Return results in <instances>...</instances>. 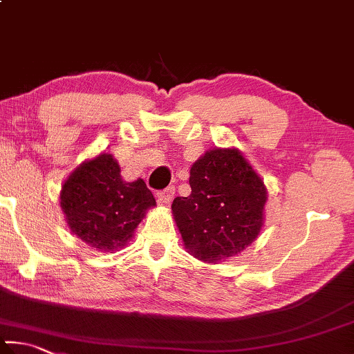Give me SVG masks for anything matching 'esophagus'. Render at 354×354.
I'll return each instance as SVG.
<instances>
[{
  "label": "esophagus",
  "instance_id": "1",
  "mask_svg": "<svg viewBox=\"0 0 354 354\" xmlns=\"http://www.w3.org/2000/svg\"><path fill=\"white\" fill-rule=\"evenodd\" d=\"M173 196H175V189H173V187H167L164 190L158 192L159 204H170Z\"/></svg>",
  "mask_w": 354,
  "mask_h": 354
}]
</instances>
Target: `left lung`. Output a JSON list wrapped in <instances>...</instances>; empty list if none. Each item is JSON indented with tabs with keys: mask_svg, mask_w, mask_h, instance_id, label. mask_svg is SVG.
I'll list each match as a JSON object with an SVG mask.
<instances>
[{
	"mask_svg": "<svg viewBox=\"0 0 354 354\" xmlns=\"http://www.w3.org/2000/svg\"><path fill=\"white\" fill-rule=\"evenodd\" d=\"M189 183L192 194L173 199L171 212L190 255L216 265L257 240L268 190L239 149L205 151L190 167Z\"/></svg>",
	"mask_w": 354,
	"mask_h": 354,
	"instance_id": "8db88e82",
	"label": "left lung"
}]
</instances>
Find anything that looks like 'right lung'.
Wrapping results in <instances>:
<instances>
[{"label": "right lung", "mask_w": 354, "mask_h": 354, "mask_svg": "<svg viewBox=\"0 0 354 354\" xmlns=\"http://www.w3.org/2000/svg\"><path fill=\"white\" fill-rule=\"evenodd\" d=\"M155 205L144 179L124 181L119 162L106 151L75 167L60 190L69 230L99 252L124 248L147 210Z\"/></svg>", "instance_id": "right-lung-1"}]
</instances>
